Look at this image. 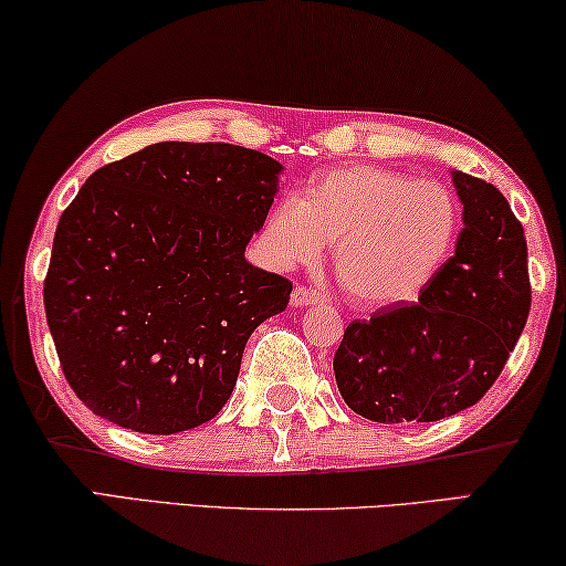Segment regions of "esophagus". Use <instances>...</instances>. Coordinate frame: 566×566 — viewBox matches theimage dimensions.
<instances>
[{
    "instance_id": "obj_1",
    "label": "esophagus",
    "mask_w": 566,
    "mask_h": 566,
    "mask_svg": "<svg viewBox=\"0 0 566 566\" xmlns=\"http://www.w3.org/2000/svg\"><path fill=\"white\" fill-rule=\"evenodd\" d=\"M321 303V295L311 289H303V285H295V291L291 293V305L293 308H305V305Z\"/></svg>"
}]
</instances>
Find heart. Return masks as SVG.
<instances>
[{
    "label": "heart",
    "instance_id": "1",
    "mask_svg": "<svg viewBox=\"0 0 566 566\" xmlns=\"http://www.w3.org/2000/svg\"><path fill=\"white\" fill-rule=\"evenodd\" d=\"M459 208L441 182L350 165L318 175L263 222L261 245L281 271L316 263L333 243V271L350 303L416 301L449 261Z\"/></svg>",
    "mask_w": 566,
    "mask_h": 566
}]
</instances>
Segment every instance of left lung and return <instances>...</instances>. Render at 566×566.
Listing matches in <instances>:
<instances>
[{
	"label": "left lung",
	"instance_id": "1",
	"mask_svg": "<svg viewBox=\"0 0 566 566\" xmlns=\"http://www.w3.org/2000/svg\"><path fill=\"white\" fill-rule=\"evenodd\" d=\"M464 206L457 250L416 303L354 321L333 356L350 411L423 423L474 406L502 374L532 305L526 240L492 182L451 170Z\"/></svg>",
	"mask_w": 566,
	"mask_h": 566
}]
</instances>
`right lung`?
Wrapping results in <instances>:
<instances>
[{"mask_svg": "<svg viewBox=\"0 0 566 566\" xmlns=\"http://www.w3.org/2000/svg\"><path fill=\"white\" fill-rule=\"evenodd\" d=\"M283 165L226 143H155L92 172L54 233L44 311L72 391L140 433L188 431L233 394L245 344L291 301L245 261Z\"/></svg>", "mask_w": 566, "mask_h": 566, "instance_id": "add662e5", "label": "right lung"}]
</instances>
